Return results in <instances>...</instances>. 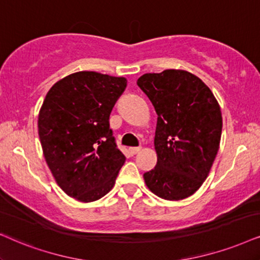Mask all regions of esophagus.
I'll return each mask as SVG.
<instances>
[{"mask_svg":"<svg viewBox=\"0 0 260 260\" xmlns=\"http://www.w3.org/2000/svg\"><path fill=\"white\" fill-rule=\"evenodd\" d=\"M141 150V147H129V152L132 154H137Z\"/></svg>","mask_w":260,"mask_h":260,"instance_id":"1","label":"esophagus"}]
</instances>
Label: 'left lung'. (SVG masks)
Instances as JSON below:
<instances>
[{
	"instance_id": "1",
	"label": "left lung",
	"mask_w": 260,
	"mask_h": 260,
	"mask_svg": "<svg viewBox=\"0 0 260 260\" xmlns=\"http://www.w3.org/2000/svg\"><path fill=\"white\" fill-rule=\"evenodd\" d=\"M137 84L157 113V164L144 174L146 186L166 200L185 199L203 185L216 158L221 108L211 90L186 71L146 73Z\"/></svg>"
}]
</instances>
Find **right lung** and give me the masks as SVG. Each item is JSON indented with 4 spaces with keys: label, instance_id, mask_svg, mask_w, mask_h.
<instances>
[{
    "label": "right lung",
    "instance_id": "add662e5",
    "mask_svg": "<svg viewBox=\"0 0 260 260\" xmlns=\"http://www.w3.org/2000/svg\"><path fill=\"white\" fill-rule=\"evenodd\" d=\"M126 78L78 72L61 79L45 96L38 134L52 176L64 193L94 202L115 185L126 157L109 124Z\"/></svg>",
    "mask_w": 260,
    "mask_h": 260
}]
</instances>
